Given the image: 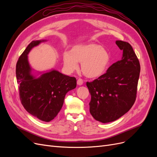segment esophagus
Segmentation results:
<instances>
[{
    "mask_svg": "<svg viewBox=\"0 0 157 157\" xmlns=\"http://www.w3.org/2000/svg\"><path fill=\"white\" fill-rule=\"evenodd\" d=\"M83 80L82 78H78L77 80V84L79 85V86H81V85L83 84Z\"/></svg>",
    "mask_w": 157,
    "mask_h": 157,
    "instance_id": "esophagus-1",
    "label": "esophagus"
}]
</instances>
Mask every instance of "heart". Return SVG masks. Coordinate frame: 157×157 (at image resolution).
Returning <instances> with one entry per match:
<instances>
[{"instance_id":"1","label":"heart","mask_w":157,"mask_h":157,"mask_svg":"<svg viewBox=\"0 0 157 157\" xmlns=\"http://www.w3.org/2000/svg\"><path fill=\"white\" fill-rule=\"evenodd\" d=\"M111 61L108 51L98 44H77L72 47L70 52L63 54L64 67L71 73L81 63L82 73L88 78H97L106 72Z\"/></svg>"}]
</instances>
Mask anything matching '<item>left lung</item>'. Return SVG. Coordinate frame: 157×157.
I'll list each match as a JSON object with an SVG mask.
<instances>
[{
  "mask_svg": "<svg viewBox=\"0 0 157 157\" xmlns=\"http://www.w3.org/2000/svg\"><path fill=\"white\" fill-rule=\"evenodd\" d=\"M122 51L121 60L109 67L107 72L86 86L91 95L90 112L98 121L107 123L124 115L136 101L140 64L128 42L117 40Z\"/></svg>",
  "mask_w": 157,
  "mask_h": 157,
  "instance_id": "8db88e82",
  "label": "left lung"
}]
</instances>
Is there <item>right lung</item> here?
<instances>
[{
  "mask_svg": "<svg viewBox=\"0 0 157 157\" xmlns=\"http://www.w3.org/2000/svg\"><path fill=\"white\" fill-rule=\"evenodd\" d=\"M45 40L32 41L20 56L16 73L23 106L31 115L44 122L57 116L63 106L66 94L77 86V79L56 70L36 78L31 74L27 55L30 50Z\"/></svg>",
  "mask_w": 157,
  "mask_h": 157,
  "instance_id": "obj_1",
  "label": "right lung"
}]
</instances>
